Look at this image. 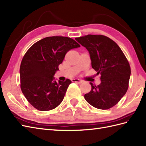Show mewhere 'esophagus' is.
Wrapping results in <instances>:
<instances>
[{
    "label": "esophagus",
    "instance_id": "34e87169",
    "mask_svg": "<svg viewBox=\"0 0 146 146\" xmlns=\"http://www.w3.org/2000/svg\"><path fill=\"white\" fill-rule=\"evenodd\" d=\"M71 82H75V83H82V80H80L79 79H77V78H75V79H72L71 80Z\"/></svg>",
    "mask_w": 146,
    "mask_h": 146
}]
</instances>
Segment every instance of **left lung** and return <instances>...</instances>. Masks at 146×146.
<instances>
[{"mask_svg":"<svg viewBox=\"0 0 146 146\" xmlns=\"http://www.w3.org/2000/svg\"><path fill=\"white\" fill-rule=\"evenodd\" d=\"M75 39L88 51L92 66L100 75V84L90 83L92 89L85 99L98 109H109L127 91L131 76L127 59L117 43L105 36L88 35Z\"/></svg>","mask_w":146,"mask_h":146,"instance_id":"obj_1","label":"left lung"}]
</instances>
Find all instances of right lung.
<instances>
[{
  "instance_id": "obj_1",
  "label": "right lung",
  "mask_w": 146,
  "mask_h": 146,
  "mask_svg": "<svg viewBox=\"0 0 146 146\" xmlns=\"http://www.w3.org/2000/svg\"><path fill=\"white\" fill-rule=\"evenodd\" d=\"M80 45L68 37H47L35 43L22 60L21 88L29 103L40 111L54 109L63 101L71 80H54L66 52Z\"/></svg>"
}]
</instances>
